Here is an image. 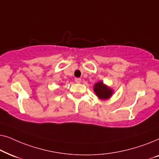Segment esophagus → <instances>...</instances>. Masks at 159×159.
<instances>
[{
  "instance_id": "34e87169",
  "label": "esophagus",
  "mask_w": 159,
  "mask_h": 159,
  "mask_svg": "<svg viewBox=\"0 0 159 159\" xmlns=\"http://www.w3.org/2000/svg\"><path fill=\"white\" fill-rule=\"evenodd\" d=\"M75 82H77V83H80V82H82V80L80 79V78H76V79L75 80Z\"/></svg>"
}]
</instances>
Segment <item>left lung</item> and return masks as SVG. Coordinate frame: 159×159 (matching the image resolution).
I'll return each mask as SVG.
<instances>
[{
	"label": "left lung",
	"mask_w": 159,
	"mask_h": 159,
	"mask_svg": "<svg viewBox=\"0 0 159 159\" xmlns=\"http://www.w3.org/2000/svg\"><path fill=\"white\" fill-rule=\"evenodd\" d=\"M93 91L100 100L109 99L114 93V90L104 84L103 81H98L94 84Z\"/></svg>",
	"instance_id": "1"
}]
</instances>
